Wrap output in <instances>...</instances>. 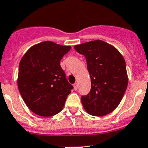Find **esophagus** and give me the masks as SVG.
<instances>
[{
    "label": "esophagus",
    "mask_w": 148,
    "mask_h": 148,
    "mask_svg": "<svg viewBox=\"0 0 148 148\" xmlns=\"http://www.w3.org/2000/svg\"><path fill=\"white\" fill-rule=\"evenodd\" d=\"M74 90H77V89H78V84H77V83H75V84H74Z\"/></svg>",
    "instance_id": "1"
}]
</instances>
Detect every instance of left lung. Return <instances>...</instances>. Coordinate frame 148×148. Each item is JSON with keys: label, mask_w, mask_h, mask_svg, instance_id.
<instances>
[{"label": "left lung", "mask_w": 148, "mask_h": 148, "mask_svg": "<svg viewBox=\"0 0 148 148\" xmlns=\"http://www.w3.org/2000/svg\"><path fill=\"white\" fill-rule=\"evenodd\" d=\"M74 49L86 58L91 90L81 97L89 114L103 116L116 109L128 86L125 62L118 49L102 40L76 45Z\"/></svg>", "instance_id": "1"}]
</instances>
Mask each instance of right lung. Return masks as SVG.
Returning a JSON list of instances; mask_svg holds the SVG:
<instances>
[{"label": "right lung", "mask_w": 148, "mask_h": 148, "mask_svg": "<svg viewBox=\"0 0 148 148\" xmlns=\"http://www.w3.org/2000/svg\"><path fill=\"white\" fill-rule=\"evenodd\" d=\"M71 49L45 41L31 47L20 60L18 89L26 105L38 116H55L63 109L73 86L60 62Z\"/></svg>", "instance_id": "right-lung-1"}]
</instances>
